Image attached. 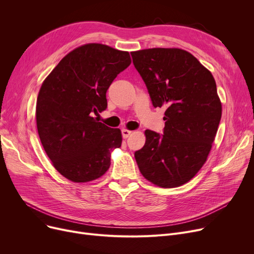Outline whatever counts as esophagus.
Returning a JSON list of instances; mask_svg holds the SVG:
<instances>
[{"label": "esophagus", "mask_w": 254, "mask_h": 254, "mask_svg": "<svg viewBox=\"0 0 254 254\" xmlns=\"http://www.w3.org/2000/svg\"><path fill=\"white\" fill-rule=\"evenodd\" d=\"M122 134H123L124 139H127V138L129 137V135L131 134V131L128 130V129H127V128H123V129H122Z\"/></svg>", "instance_id": "34e87169"}]
</instances>
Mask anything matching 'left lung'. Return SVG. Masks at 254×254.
I'll use <instances>...</instances> for the list:
<instances>
[{
    "label": "left lung",
    "mask_w": 254,
    "mask_h": 254,
    "mask_svg": "<svg viewBox=\"0 0 254 254\" xmlns=\"http://www.w3.org/2000/svg\"><path fill=\"white\" fill-rule=\"evenodd\" d=\"M153 107H166L164 135L146 129L135 152L141 174L165 189L189 182L207 161L221 118L214 77L179 48L130 52Z\"/></svg>",
    "instance_id": "left-lung-1"
}]
</instances>
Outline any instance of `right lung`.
<instances>
[{"label":"right lung","instance_id":"obj_1","mask_svg":"<svg viewBox=\"0 0 254 254\" xmlns=\"http://www.w3.org/2000/svg\"><path fill=\"white\" fill-rule=\"evenodd\" d=\"M129 64L127 51L89 43L68 53L42 83L38 134L53 167L66 179L88 182L109 169L111 151L122 146V131L93 114L106 110L107 90Z\"/></svg>","mask_w":254,"mask_h":254}]
</instances>
